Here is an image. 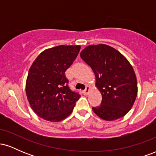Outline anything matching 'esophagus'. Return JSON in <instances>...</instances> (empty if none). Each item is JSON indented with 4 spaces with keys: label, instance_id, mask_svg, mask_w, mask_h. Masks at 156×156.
I'll use <instances>...</instances> for the list:
<instances>
[{
    "label": "esophagus",
    "instance_id": "esophagus-1",
    "mask_svg": "<svg viewBox=\"0 0 156 156\" xmlns=\"http://www.w3.org/2000/svg\"><path fill=\"white\" fill-rule=\"evenodd\" d=\"M89 92H90V87H89V86H87V87H86L85 90L83 91V93L85 94H88Z\"/></svg>",
    "mask_w": 156,
    "mask_h": 156
}]
</instances>
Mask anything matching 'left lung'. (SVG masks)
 Masks as SVG:
<instances>
[{"label":"left lung","mask_w":156,"mask_h":156,"mask_svg":"<svg viewBox=\"0 0 156 156\" xmlns=\"http://www.w3.org/2000/svg\"><path fill=\"white\" fill-rule=\"evenodd\" d=\"M80 55L92 69L95 86L102 94L101 104L92 108L94 114L106 121L124 117L138 92L136 77L130 62L120 52L104 44L87 46Z\"/></svg>","instance_id":"obj_1"}]
</instances>
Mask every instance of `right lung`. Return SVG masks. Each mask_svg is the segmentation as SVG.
I'll list each match as a JSON object with an SVG mask.
<instances>
[{
	"label": "right lung",
	"mask_w": 156,
	"mask_h": 156,
	"mask_svg": "<svg viewBox=\"0 0 156 156\" xmlns=\"http://www.w3.org/2000/svg\"><path fill=\"white\" fill-rule=\"evenodd\" d=\"M80 45H58L44 50L28 71L26 92L31 108L39 117L60 122L73 112L78 93L68 87L66 70L72 65Z\"/></svg>",
	"instance_id": "add662e5"
}]
</instances>
